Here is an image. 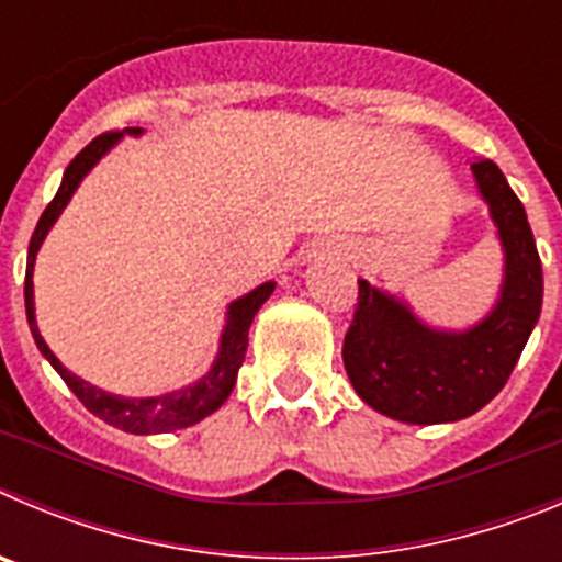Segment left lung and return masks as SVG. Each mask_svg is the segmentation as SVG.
I'll return each instance as SVG.
<instances>
[{"label": "left lung", "instance_id": "obj_1", "mask_svg": "<svg viewBox=\"0 0 562 562\" xmlns=\"http://www.w3.org/2000/svg\"><path fill=\"white\" fill-rule=\"evenodd\" d=\"M475 188L504 250L493 310L470 329H436L402 297L357 281L342 366L357 396L408 425L459 422L506 385L543 306V267L526 211L493 160H475Z\"/></svg>", "mask_w": 562, "mask_h": 562}]
</instances>
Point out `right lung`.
Masks as SVG:
<instances>
[{
	"label": "right lung",
	"mask_w": 562,
	"mask_h": 562,
	"mask_svg": "<svg viewBox=\"0 0 562 562\" xmlns=\"http://www.w3.org/2000/svg\"><path fill=\"white\" fill-rule=\"evenodd\" d=\"M123 134H143V128H123V132H109L95 137L89 143L76 160L69 162L67 171H64V180L58 193L53 196L47 207H44L42 220H38L36 231H33V238H30L27 247V272H24V310H27V324L30 331H33V340H36L38 351L44 355V360L53 366V369L61 374V380L67 382L69 391L83 402V408L89 414H95L98 419H103L106 425L117 430H126V434L148 436V434H171V430L191 428L196 422H202L205 416H211L213 411H220L225 405V400L231 396L233 385H236L238 369L245 362L247 351V331H250L252 317L261 310L267 297L276 290V281H267V284L256 286L247 295L236 297L227 304L225 326H222L220 335V351L213 357L211 369L200 376L191 385H182L177 391H166V394L157 396H121V394H109V391L98 389L92 382L81 380L78 374L64 366L49 346L44 342L42 331H38L36 324V297H33V267H36V256L42 250L44 238L53 231L56 220L64 213V207L69 205L72 193L78 191V186L83 182L92 168L101 162V157H106L117 143L123 140Z\"/></svg>",
	"instance_id": "right-lung-1"
}]
</instances>
